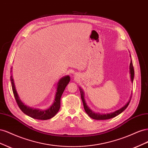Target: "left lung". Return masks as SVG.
I'll return each mask as SVG.
<instances>
[{"label":"left lung","instance_id":"left-lung-1","mask_svg":"<svg viewBox=\"0 0 148 148\" xmlns=\"http://www.w3.org/2000/svg\"><path fill=\"white\" fill-rule=\"evenodd\" d=\"M130 74H131V79L133 82V78H134V74H135V73H134V69H133V63H132V60H131L130 64ZM80 90H81L80 91V93H81V98H82L83 103V106H84V109L85 110V112H86L89 117L93 119H95V120H107V119H110L116 117V116L122 113L123 111H124L125 109H127V107L129 105L131 99H132V96H131L130 99L129 101L127 102V104L126 105L123 106L122 108H121L120 109L114 112H113V113H110V114H95V112H93L92 110H91L88 107V106L86 105V103L85 102V101L84 99L83 92L82 91L81 89H80Z\"/></svg>","mask_w":148,"mask_h":148}]
</instances>
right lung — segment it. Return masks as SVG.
Returning a JSON list of instances; mask_svg holds the SVG:
<instances>
[{"mask_svg":"<svg viewBox=\"0 0 148 148\" xmlns=\"http://www.w3.org/2000/svg\"><path fill=\"white\" fill-rule=\"evenodd\" d=\"M10 80H11L13 95H14V97L15 98L17 104L19 108L21 109V110L25 114H26L33 119L45 120L50 119L53 117H54L58 112H59L60 107L61 96L62 95V94H63L66 86H67V84L69 83L70 79L69 76H66V77H63L60 79L59 82L57 84V92L56 95L54 102H53V104L49 107L48 109L46 110H41L39 109H33L30 108V107L25 106L23 103H22V102L20 100L19 97L18 96V94L15 89L14 82H13V79L12 78V76L10 77Z\"/></svg>","mask_w":148,"mask_h":148,"instance_id":"obj_1","label":"right lung"}]
</instances>
